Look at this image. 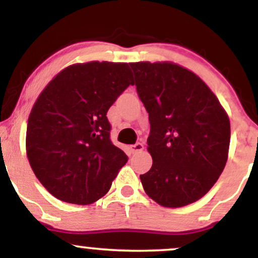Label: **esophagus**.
I'll return each mask as SVG.
<instances>
[{"instance_id":"34e87169","label":"esophagus","mask_w":258,"mask_h":258,"mask_svg":"<svg viewBox=\"0 0 258 258\" xmlns=\"http://www.w3.org/2000/svg\"><path fill=\"white\" fill-rule=\"evenodd\" d=\"M143 149H144V146L142 143H136L135 146H131V153L132 154L142 152V150H143Z\"/></svg>"}]
</instances>
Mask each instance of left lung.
Masks as SVG:
<instances>
[{"label":"left lung","mask_w":258,"mask_h":258,"mask_svg":"<svg viewBox=\"0 0 258 258\" xmlns=\"http://www.w3.org/2000/svg\"><path fill=\"white\" fill-rule=\"evenodd\" d=\"M149 114L153 166L141 174L144 191L164 207H182L205 195L228 160L230 122L211 88L172 61L130 63Z\"/></svg>","instance_id":"8db88e82"}]
</instances>
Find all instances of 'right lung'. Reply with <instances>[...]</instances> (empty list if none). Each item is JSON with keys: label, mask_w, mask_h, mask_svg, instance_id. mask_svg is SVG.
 Here are the masks:
<instances>
[{"label": "right lung", "mask_w": 258, "mask_h": 258, "mask_svg": "<svg viewBox=\"0 0 258 258\" xmlns=\"http://www.w3.org/2000/svg\"><path fill=\"white\" fill-rule=\"evenodd\" d=\"M127 63L87 61L64 68L34 103L26 156L57 199L90 205L108 193L127 155L111 143L106 112L133 85Z\"/></svg>", "instance_id": "obj_1"}]
</instances>
